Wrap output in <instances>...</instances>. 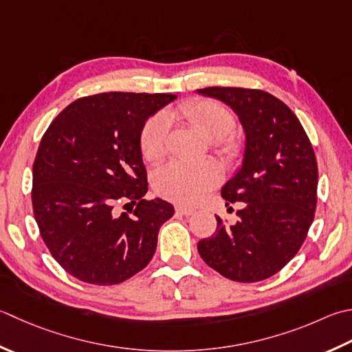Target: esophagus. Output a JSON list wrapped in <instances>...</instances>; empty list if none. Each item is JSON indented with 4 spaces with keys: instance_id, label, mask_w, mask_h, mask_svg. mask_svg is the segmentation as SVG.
<instances>
[{
    "instance_id": "1",
    "label": "esophagus",
    "mask_w": 352,
    "mask_h": 352,
    "mask_svg": "<svg viewBox=\"0 0 352 352\" xmlns=\"http://www.w3.org/2000/svg\"><path fill=\"white\" fill-rule=\"evenodd\" d=\"M175 212L178 213V215H184V217H188V215H192V213H194L195 210L192 209V208H186V206L178 204V206H175Z\"/></svg>"
}]
</instances>
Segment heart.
Masks as SVG:
<instances>
[{
	"label": "heart",
	"mask_w": 352,
	"mask_h": 352,
	"mask_svg": "<svg viewBox=\"0 0 352 352\" xmlns=\"http://www.w3.org/2000/svg\"><path fill=\"white\" fill-rule=\"evenodd\" d=\"M188 122L206 139L213 142L217 153L226 162H235L243 154V140L233 133L235 117L223 103L210 99L186 102L170 114ZM169 123L157 114L144 123L140 133V151L151 164L160 163L168 154ZM221 182V168L215 162H175L160 169L154 177V189L160 197L180 204H195Z\"/></svg>",
	"instance_id": "obj_1"
}]
</instances>
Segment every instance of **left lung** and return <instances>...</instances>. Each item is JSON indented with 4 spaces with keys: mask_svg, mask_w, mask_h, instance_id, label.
Here are the masks:
<instances>
[{
    "mask_svg": "<svg viewBox=\"0 0 352 352\" xmlns=\"http://www.w3.org/2000/svg\"><path fill=\"white\" fill-rule=\"evenodd\" d=\"M198 94L224 102L245 133L243 166L221 195L243 203L238 221L198 243L199 256L224 278L258 282L276 274L299 252L318 204V162L296 114L263 89L208 87Z\"/></svg>",
    "mask_w": 352,
    "mask_h": 352,
    "instance_id": "left-lung-1",
    "label": "left lung"
}]
</instances>
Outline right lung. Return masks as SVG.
Here are the masks:
<instances>
[{
	"label": "right lung",
	"instance_id": "obj_1",
	"mask_svg": "<svg viewBox=\"0 0 352 352\" xmlns=\"http://www.w3.org/2000/svg\"><path fill=\"white\" fill-rule=\"evenodd\" d=\"M175 98L87 96L62 109L41 139L33 163L34 219L52 256L76 279L120 284L153 259L158 230L174 206L143 198L148 182L140 133ZM128 199L136 209L119 216L115 206Z\"/></svg>",
	"mask_w": 352,
	"mask_h": 352
}]
</instances>
